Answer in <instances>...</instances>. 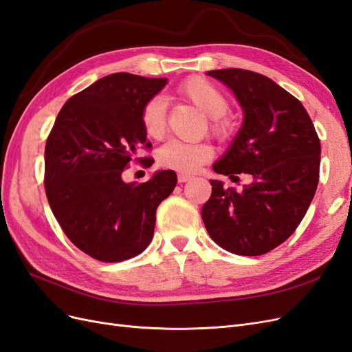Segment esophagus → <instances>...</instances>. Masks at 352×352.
<instances>
[{"label": "esophagus", "instance_id": "34e87169", "mask_svg": "<svg viewBox=\"0 0 352 352\" xmlns=\"http://www.w3.org/2000/svg\"><path fill=\"white\" fill-rule=\"evenodd\" d=\"M192 177H190L189 175H184V173H179L177 175V180H179V184H185V182H188V180H190Z\"/></svg>", "mask_w": 352, "mask_h": 352}]
</instances>
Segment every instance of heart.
<instances>
[{"label":"heart","instance_id":"obj_1","mask_svg":"<svg viewBox=\"0 0 352 352\" xmlns=\"http://www.w3.org/2000/svg\"><path fill=\"white\" fill-rule=\"evenodd\" d=\"M180 98H184L195 109L210 117V132L219 140H230L235 133V124L225 114L229 111V100L219 88L201 76L189 78L176 89ZM141 122L145 133L160 140L166 132L167 113L166 102L162 98H151L141 111ZM214 154L212 146L207 142H184L172 140L158 150L157 160L163 168L175 170L179 173H195L197 170L208 163Z\"/></svg>","mask_w":352,"mask_h":352}]
</instances>
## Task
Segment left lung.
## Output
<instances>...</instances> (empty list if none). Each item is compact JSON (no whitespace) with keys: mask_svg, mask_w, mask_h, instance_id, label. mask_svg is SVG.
<instances>
[{"mask_svg":"<svg viewBox=\"0 0 352 352\" xmlns=\"http://www.w3.org/2000/svg\"><path fill=\"white\" fill-rule=\"evenodd\" d=\"M236 95L243 124L228 153L212 166L233 182L252 176L239 192L210 180L201 216L211 239L238 255H263L300 225L318 184L320 140L304 105L264 74L243 69L211 70Z\"/></svg>","mask_w":352,"mask_h":352,"instance_id":"obj_1","label":"left lung"}]
</instances>
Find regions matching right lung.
Instances as JSON below:
<instances>
[{"mask_svg":"<svg viewBox=\"0 0 352 352\" xmlns=\"http://www.w3.org/2000/svg\"><path fill=\"white\" fill-rule=\"evenodd\" d=\"M166 82L109 74L66 101L47 138L44 185L52 214L95 260L119 263L141 254L153 239L157 207L177 184L173 170L138 185L122 179L141 146L151 150L141 111ZM135 160L142 167L154 163Z\"/></svg>","mask_w":352,"mask_h":352,"instance_id":"1","label":"right lung"}]
</instances>
